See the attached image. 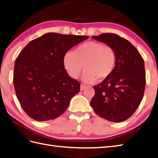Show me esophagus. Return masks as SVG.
<instances>
[{
	"instance_id": "1",
	"label": "esophagus",
	"mask_w": 158,
	"mask_h": 158,
	"mask_svg": "<svg viewBox=\"0 0 158 158\" xmlns=\"http://www.w3.org/2000/svg\"><path fill=\"white\" fill-rule=\"evenodd\" d=\"M86 87H87L86 85H83V84H81V87H80V89H81V91H83L84 89H85Z\"/></svg>"
}]
</instances>
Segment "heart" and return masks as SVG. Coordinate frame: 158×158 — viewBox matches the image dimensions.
Masks as SVG:
<instances>
[{"mask_svg":"<svg viewBox=\"0 0 158 158\" xmlns=\"http://www.w3.org/2000/svg\"><path fill=\"white\" fill-rule=\"evenodd\" d=\"M62 62L67 74L73 79H77L85 67L83 81L91 83L112 75L116 67V56L112 47L96 41H88L79 45L74 52H66Z\"/></svg>","mask_w":158,"mask_h":158,"instance_id":"heart-1","label":"heart"}]
</instances>
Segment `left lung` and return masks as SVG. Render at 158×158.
<instances>
[{
	"label": "left lung",
	"mask_w": 158,
	"mask_h": 158,
	"mask_svg": "<svg viewBox=\"0 0 158 158\" xmlns=\"http://www.w3.org/2000/svg\"><path fill=\"white\" fill-rule=\"evenodd\" d=\"M92 38L112 47L116 64L112 75L94 86L90 105L102 118L120 123L133 114L143 97L145 71L143 58L132 44L119 35L106 33Z\"/></svg>",
	"instance_id": "left-lung-1"
}]
</instances>
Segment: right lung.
Here are the masks:
<instances>
[{
  "instance_id": "right-lung-1",
  "label": "right lung",
  "mask_w": 158,
  "mask_h": 158,
  "mask_svg": "<svg viewBox=\"0 0 158 158\" xmlns=\"http://www.w3.org/2000/svg\"><path fill=\"white\" fill-rule=\"evenodd\" d=\"M86 35L48 33L30 42L15 62L13 84L22 108L38 121L55 119L80 91V83L64 69L63 56Z\"/></svg>"
}]
</instances>
